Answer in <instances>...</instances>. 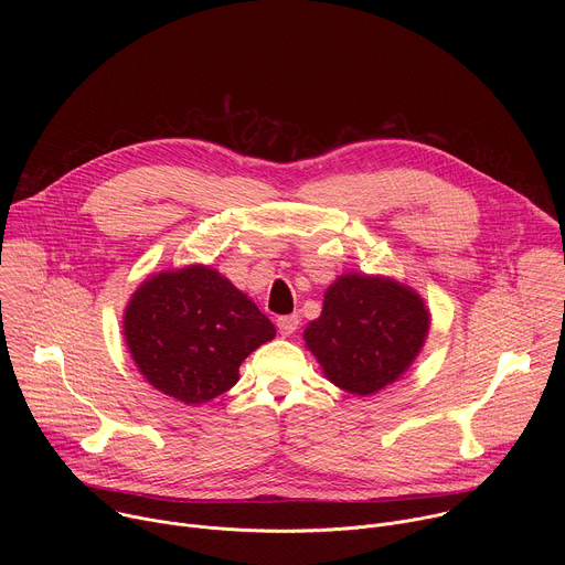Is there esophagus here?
Segmentation results:
<instances>
[{"label": "esophagus", "mask_w": 565, "mask_h": 565, "mask_svg": "<svg viewBox=\"0 0 565 565\" xmlns=\"http://www.w3.org/2000/svg\"><path fill=\"white\" fill-rule=\"evenodd\" d=\"M277 329L284 338L292 335L297 329H299V317L297 315H286V317H279L277 319Z\"/></svg>", "instance_id": "34e87169"}]
</instances>
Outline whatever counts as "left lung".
Masks as SVG:
<instances>
[{
	"label": "left lung",
	"mask_w": 565,
	"mask_h": 565,
	"mask_svg": "<svg viewBox=\"0 0 565 565\" xmlns=\"http://www.w3.org/2000/svg\"><path fill=\"white\" fill-rule=\"evenodd\" d=\"M429 329L431 312L412 286L384 275L344 273L327 288L303 342L329 382L364 397L409 371Z\"/></svg>",
	"instance_id": "8db88e82"
}]
</instances>
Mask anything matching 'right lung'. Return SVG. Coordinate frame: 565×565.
<instances>
[{
	"mask_svg": "<svg viewBox=\"0 0 565 565\" xmlns=\"http://www.w3.org/2000/svg\"><path fill=\"white\" fill-rule=\"evenodd\" d=\"M122 335L138 373L183 405L238 382V366L277 331L257 303L212 266L147 277L127 301Z\"/></svg>",
	"mask_w": 565,
	"mask_h": 565,
	"instance_id": "add662e5",
	"label": "right lung"
}]
</instances>
